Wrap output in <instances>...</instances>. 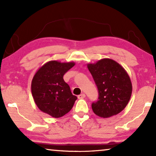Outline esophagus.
<instances>
[{"label":"esophagus","instance_id":"34e87169","mask_svg":"<svg viewBox=\"0 0 156 156\" xmlns=\"http://www.w3.org/2000/svg\"><path fill=\"white\" fill-rule=\"evenodd\" d=\"M86 97V95L84 94H80L78 96V99H84V98Z\"/></svg>","mask_w":156,"mask_h":156}]
</instances>
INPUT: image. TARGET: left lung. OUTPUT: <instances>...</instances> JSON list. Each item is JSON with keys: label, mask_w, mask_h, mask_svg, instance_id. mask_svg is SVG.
<instances>
[{"label": "left lung", "mask_w": 156, "mask_h": 156, "mask_svg": "<svg viewBox=\"0 0 156 156\" xmlns=\"http://www.w3.org/2000/svg\"><path fill=\"white\" fill-rule=\"evenodd\" d=\"M87 67L99 90V100L91 104L94 113L109 118L122 112L132 94L131 79L124 68L108 58L87 64Z\"/></svg>", "instance_id": "1"}]
</instances>
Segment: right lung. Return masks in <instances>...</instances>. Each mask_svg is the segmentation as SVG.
Instances as JSON below:
<instances>
[{"label": "right lung", "instance_id": "right-lung-1", "mask_svg": "<svg viewBox=\"0 0 156 156\" xmlns=\"http://www.w3.org/2000/svg\"><path fill=\"white\" fill-rule=\"evenodd\" d=\"M75 65L74 62L49 61L35 72L31 83L34 101L41 112L55 118L67 114L77 99L63 76Z\"/></svg>", "mask_w": 156, "mask_h": 156}]
</instances>
